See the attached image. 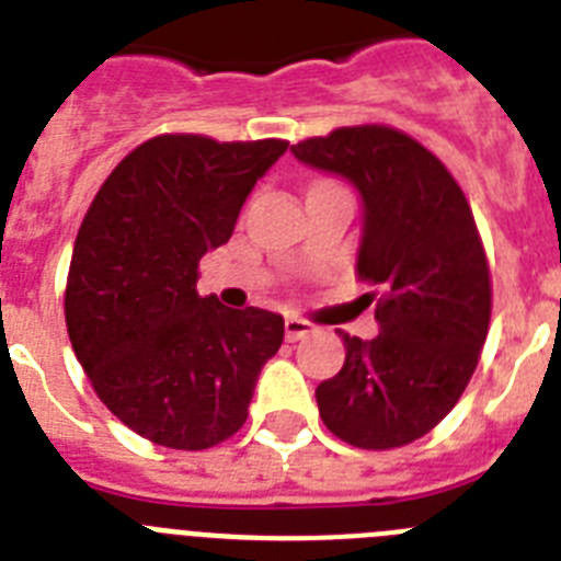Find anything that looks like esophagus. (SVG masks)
<instances>
[{
	"instance_id": "34e87169",
	"label": "esophagus",
	"mask_w": 561,
	"mask_h": 561,
	"mask_svg": "<svg viewBox=\"0 0 561 561\" xmlns=\"http://www.w3.org/2000/svg\"><path fill=\"white\" fill-rule=\"evenodd\" d=\"M284 331H286V340L295 342V340H304L306 334H311V331H314V325H311L309 320H300V317H286Z\"/></svg>"
}]
</instances>
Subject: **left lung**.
Instances as JSON below:
<instances>
[{
    "label": "left lung",
    "mask_w": 561,
    "mask_h": 561,
    "mask_svg": "<svg viewBox=\"0 0 561 561\" xmlns=\"http://www.w3.org/2000/svg\"><path fill=\"white\" fill-rule=\"evenodd\" d=\"M291 153L356 187V277L379 291V334L340 331L345 365L317 385V408L351 447H404L458 404L489 331V264L469 202L438 157L388 126L336 128Z\"/></svg>",
    "instance_id": "left-lung-1"
}]
</instances>
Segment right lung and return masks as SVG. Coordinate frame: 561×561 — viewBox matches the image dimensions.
Masks as SVG:
<instances>
[{"mask_svg":"<svg viewBox=\"0 0 561 561\" xmlns=\"http://www.w3.org/2000/svg\"><path fill=\"white\" fill-rule=\"evenodd\" d=\"M284 140L162 134L108 173L78 230L67 331L98 399L142 438L207 449L247 421L284 317L199 297V261L227 244Z\"/></svg>","mask_w":561,"mask_h":561,"instance_id":"add662e5","label":"right lung"}]
</instances>
